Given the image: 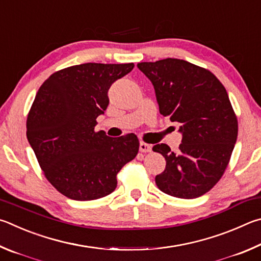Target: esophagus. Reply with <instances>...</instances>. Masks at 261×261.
Segmentation results:
<instances>
[{
    "label": "esophagus",
    "instance_id": "1",
    "mask_svg": "<svg viewBox=\"0 0 261 261\" xmlns=\"http://www.w3.org/2000/svg\"><path fill=\"white\" fill-rule=\"evenodd\" d=\"M151 145L150 144H147L144 142H140V151L141 152H150L151 151Z\"/></svg>",
    "mask_w": 261,
    "mask_h": 261
}]
</instances>
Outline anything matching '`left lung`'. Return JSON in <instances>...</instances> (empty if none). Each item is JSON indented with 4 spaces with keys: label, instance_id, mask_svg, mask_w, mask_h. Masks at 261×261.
Here are the masks:
<instances>
[{
    "label": "left lung",
    "instance_id": "left-lung-1",
    "mask_svg": "<svg viewBox=\"0 0 261 261\" xmlns=\"http://www.w3.org/2000/svg\"><path fill=\"white\" fill-rule=\"evenodd\" d=\"M138 67L153 85L162 116L181 125L179 151L164 143L152 148L166 161L156 185L174 197L197 198L220 180L236 143L239 126L226 88L213 73L184 59Z\"/></svg>",
    "mask_w": 261,
    "mask_h": 261
}]
</instances>
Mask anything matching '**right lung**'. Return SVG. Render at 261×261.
Segmentation results:
<instances>
[{"label": "right lung", "mask_w": 261, "mask_h": 261, "mask_svg": "<svg viewBox=\"0 0 261 261\" xmlns=\"http://www.w3.org/2000/svg\"><path fill=\"white\" fill-rule=\"evenodd\" d=\"M134 64L86 63L55 72L36 94L27 117V140L45 177L74 200L110 195L117 174L133 161L135 134L110 138L95 132L96 118L109 105L108 91Z\"/></svg>", "instance_id": "obj_1"}]
</instances>
